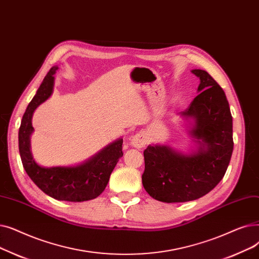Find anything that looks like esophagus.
I'll return each mask as SVG.
<instances>
[{
  "mask_svg": "<svg viewBox=\"0 0 259 259\" xmlns=\"http://www.w3.org/2000/svg\"><path fill=\"white\" fill-rule=\"evenodd\" d=\"M146 137L143 133H138L136 135H134L131 139V144L136 147V149H142V147L146 144Z\"/></svg>",
  "mask_w": 259,
  "mask_h": 259,
  "instance_id": "34e87169",
  "label": "esophagus"
}]
</instances>
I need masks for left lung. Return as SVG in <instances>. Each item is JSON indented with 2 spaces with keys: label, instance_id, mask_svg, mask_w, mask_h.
<instances>
[{
  "label": "left lung",
  "instance_id": "obj_1",
  "mask_svg": "<svg viewBox=\"0 0 259 259\" xmlns=\"http://www.w3.org/2000/svg\"><path fill=\"white\" fill-rule=\"evenodd\" d=\"M199 77V95L180 115L194 118L192 136L199 151L182 155L167 145H149L143 152L142 184L154 199L186 202L211 192L224 178L233 153V123L224 90L205 70L194 69Z\"/></svg>",
  "mask_w": 259,
  "mask_h": 259
}]
</instances>
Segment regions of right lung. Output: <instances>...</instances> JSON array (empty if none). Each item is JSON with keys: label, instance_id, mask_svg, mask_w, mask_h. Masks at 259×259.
I'll use <instances>...</instances> for the list:
<instances>
[{"label": "right lung", "instance_id": "1", "mask_svg": "<svg viewBox=\"0 0 259 259\" xmlns=\"http://www.w3.org/2000/svg\"><path fill=\"white\" fill-rule=\"evenodd\" d=\"M58 67L48 71L35 96L24 113L19 130V151L24 168L35 186L48 196L63 201H86L99 196L107 186L119 159L123 156V139L106 146L89 161L77 166L42 167L36 164L30 152L29 137L33 131L31 118L34 109L48 99L53 93L54 73Z\"/></svg>", "mask_w": 259, "mask_h": 259}]
</instances>
